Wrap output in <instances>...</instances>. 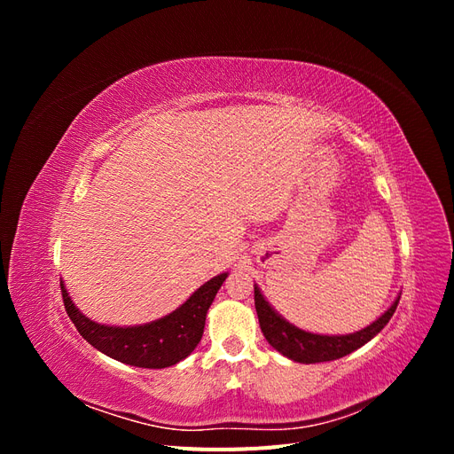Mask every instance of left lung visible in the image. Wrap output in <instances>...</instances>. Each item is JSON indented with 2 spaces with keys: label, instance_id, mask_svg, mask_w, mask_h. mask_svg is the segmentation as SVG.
I'll return each mask as SVG.
<instances>
[{
  "label": "left lung",
  "instance_id": "obj_1",
  "mask_svg": "<svg viewBox=\"0 0 454 454\" xmlns=\"http://www.w3.org/2000/svg\"><path fill=\"white\" fill-rule=\"evenodd\" d=\"M254 299H255V310L261 332H263L265 339L272 348H277L286 358H290L299 364H320V362H332L339 360L342 356H347L354 350L364 347L380 329L387 325L392 318V314L400 303V295L390 305V309L382 316L369 324L367 327L360 329L356 333L348 335H318L305 332V329H299L294 324L284 320L282 316L274 310L269 301L261 294L257 286H254Z\"/></svg>",
  "mask_w": 454,
  "mask_h": 454
}]
</instances>
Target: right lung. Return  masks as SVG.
Masks as SVG:
<instances>
[{"label": "right lung", "instance_id": "add662e5", "mask_svg": "<svg viewBox=\"0 0 454 454\" xmlns=\"http://www.w3.org/2000/svg\"><path fill=\"white\" fill-rule=\"evenodd\" d=\"M225 278L227 272H222L202 284L182 307L164 318L129 327L92 322L74 305L62 280L60 287L67 316L75 324L81 337L90 342L96 350L127 365L162 369L185 360L195 350L202 339L206 312Z\"/></svg>", "mask_w": 454, "mask_h": 454}]
</instances>
